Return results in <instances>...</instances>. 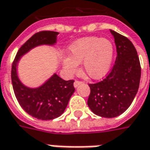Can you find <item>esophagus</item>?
<instances>
[{
    "instance_id": "34e87169",
    "label": "esophagus",
    "mask_w": 150,
    "mask_h": 150,
    "mask_svg": "<svg viewBox=\"0 0 150 150\" xmlns=\"http://www.w3.org/2000/svg\"><path fill=\"white\" fill-rule=\"evenodd\" d=\"M83 83V81H77L76 80L75 81H74V87H77L79 85H81V84H82Z\"/></svg>"
}]
</instances>
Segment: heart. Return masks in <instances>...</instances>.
<instances>
[{"label":"heart","mask_w":150,"mask_h":150,"mask_svg":"<svg viewBox=\"0 0 150 150\" xmlns=\"http://www.w3.org/2000/svg\"><path fill=\"white\" fill-rule=\"evenodd\" d=\"M69 58L63 61L64 68L70 73L77 71L82 63L85 73L93 79L104 77L111 66L113 57L112 43L98 37L83 38L73 43L69 50Z\"/></svg>","instance_id":"1"}]
</instances>
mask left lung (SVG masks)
Masks as SVG:
<instances>
[{
  "label": "left lung",
  "mask_w": 150,
  "mask_h": 150,
  "mask_svg": "<svg viewBox=\"0 0 150 150\" xmlns=\"http://www.w3.org/2000/svg\"><path fill=\"white\" fill-rule=\"evenodd\" d=\"M117 56L111 72L103 80L89 84L87 104L94 114L105 118L116 117L130 107L137 93L141 79V64L137 52L125 36L111 30Z\"/></svg>",
  "instance_id": "obj_1"
}]
</instances>
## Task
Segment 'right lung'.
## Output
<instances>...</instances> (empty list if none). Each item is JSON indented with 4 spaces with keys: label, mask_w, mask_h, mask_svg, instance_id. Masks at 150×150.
Masks as SVG:
<instances>
[{
    "label": "right lung",
    "mask_w": 150,
    "mask_h": 150,
    "mask_svg": "<svg viewBox=\"0 0 150 150\" xmlns=\"http://www.w3.org/2000/svg\"><path fill=\"white\" fill-rule=\"evenodd\" d=\"M58 32L42 30L35 33L22 45L12 64L11 80L16 98L22 108L30 115L41 120H50L63 114L75 88L73 80L64 81L54 74L42 86L30 89L23 86L17 75V64L20 57L39 45H52Z\"/></svg>",
    "instance_id": "right-lung-1"
}]
</instances>
